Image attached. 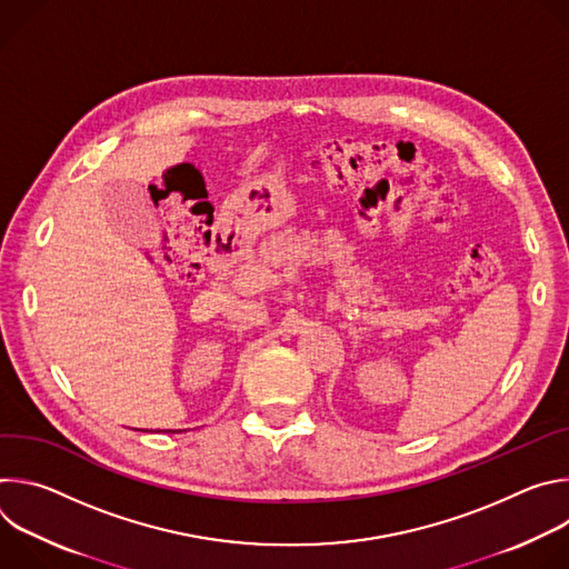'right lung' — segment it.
<instances>
[{"mask_svg":"<svg viewBox=\"0 0 569 569\" xmlns=\"http://www.w3.org/2000/svg\"><path fill=\"white\" fill-rule=\"evenodd\" d=\"M169 432H171V430H169Z\"/></svg>","mask_w":569,"mask_h":569,"instance_id":"right-lung-1","label":"right lung"}]
</instances>
